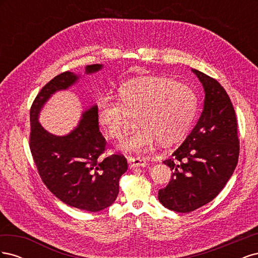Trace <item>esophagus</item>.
Listing matches in <instances>:
<instances>
[{
  "mask_svg": "<svg viewBox=\"0 0 258 258\" xmlns=\"http://www.w3.org/2000/svg\"><path fill=\"white\" fill-rule=\"evenodd\" d=\"M128 163L130 168H138V167H145L147 161L144 157H129Z\"/></svg>",
  "mask_w": 258,
  "mask_h": 258,
  "instance_id": "34e87169",
  "label": "esophagus"
}]
</instances>
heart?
Returning a JSON list of instances; mask_svg holds the SVG:
<instances>
[{
    "label": "heart",
    "instance_id": "heart-1",
    "mask_svg": "<svg viewBox=\"0 0 258 258\" xmlns=\"http://www.w3.org/2000/svg\"><path fill=\"white\" fill-rule=\"evenodd\" d=\"M98 118L107 134L120 140L127 135L129 115L141 124L121 144L126 151L143 153L155 144H171L189 130L197 112V97L184 84L157 76H144L122 85L118 100L103 96L97 103Z\"/></svg>",
    "mask_w": 258,
    "mask_h": 258
}]
</instances>
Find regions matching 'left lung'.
<instances>
[{"label":"left lung","mask_w":258,"mask_h":258,"mask_svg":"<svg viewBox=\"0 0 258 258\" xmlns=\"http://www.w3.org/2000/svg\"><path fill=\"white\" fill-rule=\"evenodd\" d=\"M205 88L204 111L196 126L170 158L163 160L172 173L158 191L160 204L188 213L209 204L235 171L240 152L235 108L223 86L213 77L192 70Z\"/></svg>","instance_id":"obj_1"}]
</instances>
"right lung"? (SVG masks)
Masks as SVG:
<instances>
[{
	"label": "right lung",
	"mask_w": 258,
	"mask_h": 258,
	"mask_svg": "<svg viewBox=\"0 0 258 258\" xmlns=\"http://www.w3.org/2000/svg\"><path fill=\"white\" fill-rule=\"evenodd\" d=\"M101 64L86 67L97 72ZM79 76L63 72L54 76L38 92L30 108V151L46 187L68 206L98 212L114 204L119 178L128 169L121 154L103 155L106 141L99 131L97 105L84 112L79 127L64 137L53 136L38 122V114L48 98L73 85Z\"/></svg>",
	"instance_id": "add662e5"
}]
</instances>
